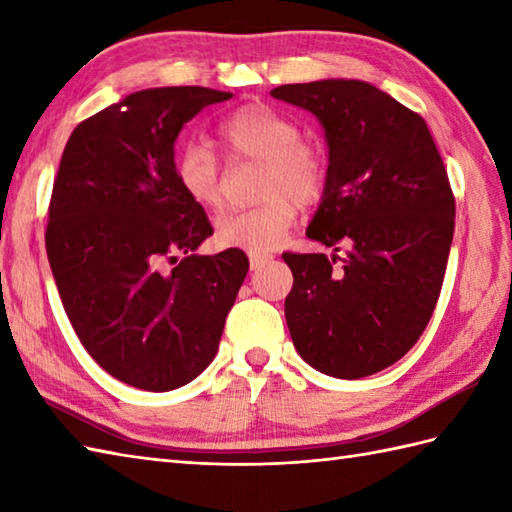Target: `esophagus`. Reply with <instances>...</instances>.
<instances>
[{
  "label": "esophagus",
  "instance_id": "obj_1",
  "mask_svg": "<svg viewBox=\"0 0 512 512\" xmlns=\"http://www.w3.org/2000/svg\"><path fill=\"white\" fill-rule=\"evenodd\" d=\"M250 259V270H259L262 266H266L270 259H273V255H266V253H250L248 255Z\"/></svg>",
  "mask_w": 512,
  "mask_h": 512
}]
</instances>
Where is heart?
Listing matches in <instances>:
<instances>
[{"label":"heart","instance_id":"heart-1","mask_svg":"<svg viewBox=\"0 0 512 512\" xmlns=\"http://www.w3.org/2000/svg\"><path fill=\"white\" fill-rule=\"evenodd\" d=\"M228 160L262 162V202L217 217L215 239L224 248L266 253L281 244L295 224L297 204L319 202L328 187V158L301 138L299 125L264 103L237 107L215 129ZM173 176L187 198L202 209H217L224 198L222 162L211 147L189 140L173 156Z\"/></svg>","mask_w":512,"mask_h":512}]
</instances>
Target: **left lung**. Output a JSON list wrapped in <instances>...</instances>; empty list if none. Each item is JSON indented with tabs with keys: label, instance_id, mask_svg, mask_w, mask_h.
<instances>
[{
	"label": "left lung",
	"instance_id": "left-lung-1",
	"mask_svg": "<svg viewBox=\"0 0 512 512\" xmlns=\"http://www.w3.org/2000/svg\"><path fill=\"white\" fill-rule=\"evenodd\" d=\"M270 96L319 118L328 187L308 237L339 253H284L288 330L303 361L334 378L394 365L442 290L455 198L424 118L365 81L279 85Z\"/></svg>",
	"mask_w": 512,
	"mask_h": 512
}]
</instances>
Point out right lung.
Segmentation results:
<instances>
[{
    "label": "right lung",
    "instance_id": "obj_1",
    "mask_svg": "<svg viewBox=\"0 0 512 512\" xmlns=\"http://www.w3.org/2000/svg\"><path fill=\"white\" fill-rule=\"evenodd\" d=\"M231 96L140 90L85 118L63 149L46 226L52 275L88 354L138 389H176L209 367L248 273L239 248L195 255L213 226L173 176L182 125Z\"/></svg>",
    "mask_w": 512,
    "mask_h": 512
}]
</instances>
